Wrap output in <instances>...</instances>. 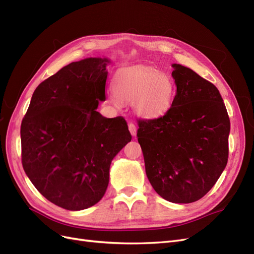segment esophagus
<instances>
[{
    "label": "esophagus",
    "mask_w": 254,
    "mask_h": 254,
    "mask_svg": "<svg viewBox=\"0 0 254 254\" xmlns=\"http://www.w3.org/2000/svg\"><path fill=\"white\" fill-rule=\"evenodd\" d=\"M128 128H129V131H130V133H131V135L135 136L136 135V126L133 124V123L130 122L128 124Z\"/></svg>",
    "instance_id": "34e87169"
}]
</instances>
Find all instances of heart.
I'll return each instance as SVG.
<instances>
[{"label": "heart", "mask_w": 254, "mask_h": 254, "mask_svg": "<svg viewBox=\"0 0 254 254\" xmlns=\"http://www.w3.org/2000/svg\"><path fill=\"white\" fill-rule=\"evenodd\" d=\"M114 94L121 101L132 103L144 119H156L172 108L176 86L170 75L156 68L131 66L120 70L113 79ZM117 103V98L112 97Z\"/></svg>", "instance_id": "heart-1"}]
</instances>
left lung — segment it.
Masks as SVG:
<instances>
[{
	"instance_id": "left-lung-1",
	"label": "left lung",
	"mask_w": 254,
	"mask_h": 254,
	"mask_svg": "<svg viewBox=\"0 0 254 254\" xmlns=\"http://www.w3.org/2000/svg\"><path fill=\"white\" fill-rule=\"evenodd\" d=\"M172 66L177 86L172 108L158 119L139 120L136 136L153 190L167 201L190 203L225 170L230 120L212 82L187 66Z\"/></svg>"
}]
</instances>
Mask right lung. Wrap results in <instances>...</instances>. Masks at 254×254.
I'll return each mask as SVG.
<instances>
[{"label": "right lung", "instance_id": "add662e5", "mask_svg": "<svg viewBox=\"0 0 254 254\" xmlns=\"http://www.w3.org/2000/svg\"><path fill=\"white\" fill-rule=\"evenodd\" d=\"M107 58H86L42 81L21 124L22 165L40 194L79 211L106 193L113 158L131 141L123 117L97 112L105 101Z\"/></svg>", "mask_w": 254, "mask_h": 254}]
</instances>
